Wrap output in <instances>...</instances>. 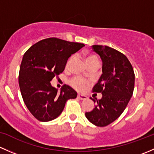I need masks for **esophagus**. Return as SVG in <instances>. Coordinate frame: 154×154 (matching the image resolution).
<instances>
[{"mask_svg": "<svg viewBox=\"0 0 154 154\" xmlns=\"http://www.w3.org/2000/svg\"><path fill=\"white\" fill-rule=\"evenodd\" d=\"M77 97L79 98V99H81V100H85V99H86L87 98H88L86 96H85V95H82V94H78Z\"/></svg>", "mask_w": 154, "mask_h": 154, "instance_id": "esophagus-1", "label": "esophagus"}]
</instances>
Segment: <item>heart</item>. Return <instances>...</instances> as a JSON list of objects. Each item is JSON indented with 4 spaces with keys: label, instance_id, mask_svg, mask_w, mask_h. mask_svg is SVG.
Listing matches in <instances>:
<instances>
[{
    "label": "heart",
    "instance_id": "b5f03b06",
    "mask_svg": "<svg viewBox=\"0 0 154 154\" xmlns=\"http://www.w3.org/2000/svg\"><path fill=\"white\" fill-rule=\"evenodd\" d=\"M72 59H73V56H71L70 58H69V60H68L67 64H69V63L72 61ZM86 61L88 64L93 62H99L97 57H96V55H88V56L86 58ZM70 84L75 89L79 90V91H82V90H85V88H86L88 82H87V81L83 80V79H80V78L79 77H75L73 78V79H71Z\"/></svg>",
    "mask_w": 154,
    "mask_h": 154
}]
</instances>
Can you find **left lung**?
<instances>
[{"label": "left lung", "mask_w": 154, "mask_h": 154, "mask_svg": "<svg viewBox=\"0 0 154 154\" xmlns=\"http://www.w3.org/2000/svg\"><path fill=\"white\" fill-rule=\"evenodd\" d=\"M92 49L102 61V74L93 88V92L101 93L93 110L85 112L87 119L98 127L110 125L119 118L132 97L135 74L126 56L107 46L93 45Z\"/></svg>", "instance_id": "obj_1"}]
</instances>
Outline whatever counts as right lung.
Listing matches in <instances>:
<instances>
[{"mask_svg": "<svg viewBox=\"0 0 154 154\" xmlns=\"http://www.w3.org/2000/svg\"><path fill=\"white\" fill-rule=\"evenodd\" d=\"M85 46L56 38L40 41L24 53L19 71L18 82L22 98L35 118L41 122L56 119L69 99L77 93L64 85L61 91L50 84L64 70L68 58Z\"/></svg>", "mask_w": 154, "mask_h": 154, "instance_id": "obj_1", "label": "right lung"}]
</instances>
